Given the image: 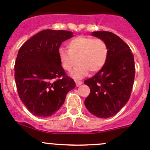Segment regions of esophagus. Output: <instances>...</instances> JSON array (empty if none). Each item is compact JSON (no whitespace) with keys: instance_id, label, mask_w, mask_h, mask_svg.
I'll return each instance as SVG.
<instances>
[{"instance_id":"obj_1","label":"esophagus","mask_w":150,"mask_h":150,"mask_svg":"<svg viewBox=\"0 0 150 150\" xmlns=\"http://www.w3.org/2000/svg\"><path fill=\"white\" fill-rule=\"evenodd\" d=\"M75 83H76L77 86H79L80 85H81L83 83V82L81 81H75Z\"/></svg>"}]
</instances>
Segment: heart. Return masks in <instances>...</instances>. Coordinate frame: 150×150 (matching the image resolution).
I'll use <instances>...</instances> for the list:
<instances>
[{
  "instance_id": "heart-1",
  "label": "heart",
  "mask_w": 150,
  "mask_h": 150,
  "mask_svg": "<svg viewBox=\"0 0 150 150\" xmlns=\"http://www.w3.org/2000/svg\"><path fill=\"white\" fill-rule=\"evenodd\" d=\"M68 50L60 48L58 56L63 68L70 72L79 65L72 72L75 78H80L88 74L99 72L104 67L109 55L107 43L101 39L92 37L78 36L67 43Z\"/></svg>"
}]
</instances>
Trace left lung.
I'll return each instance as SVG.
<instances>
[{"mask_svg":"<svg viewBox=\"0 0 150 150\" xmlns=\"http://www.w3.org/2000/svg\"><path fill=\"white\" fill-rule=\"evenodd\" d=\"M92 35L107 43L109 55L104 67L84 81L90 88L84 104L93 115L107 118L117 114L129 99L135 79L134 56L129 46L114 33L98 31Z\"/></svg>","mask_w":150,"mask_h":150,"instance_id":"1","label":"left lung"}]
</instances>
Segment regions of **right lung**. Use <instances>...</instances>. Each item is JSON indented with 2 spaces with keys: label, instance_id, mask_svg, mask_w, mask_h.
Instances as JSON below:
<instances>
[{
  "label": "right lung",
  "instance_id": "1",
  "mask_svg": "<svg viewBox=\"0 0 150 150\" xmlns=\"http://www.w3.org/2000/svg\"><path fill=\"white\" fill-rule=\"evenodd\" d=\"M73 37L72 32L45 29L23 43L15 65V80L21 100L35 116L53 115L75 87L66 75L58 56L61 43Z\"/></svg>",
  "mask_w": 150,
  "mask_h": 150
}]
</instances>
